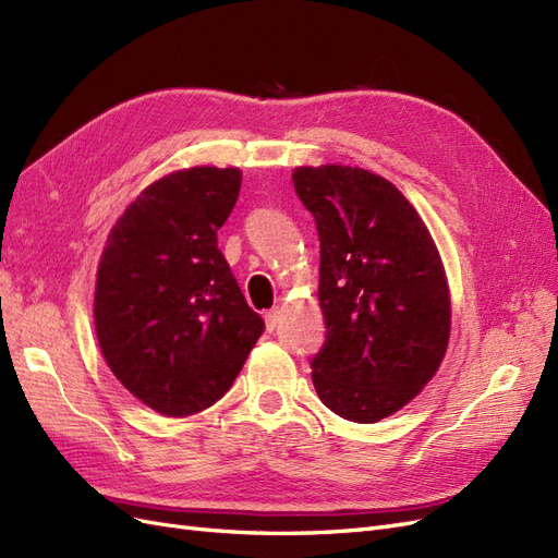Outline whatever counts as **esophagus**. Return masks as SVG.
Wrapping results in <instances>:
<instances>
[{"label": "esophagus", "mask_w": 558, "mask_h": 558, "mask_svg": "<svg viewBox=\"0 0 558 558\" xmlns=\"http://www.w3.org/2000/svg\"><path fill=\"white\" fill-rule=\"evenodd\" d=\"M279 320H281V310H279V307L269 310V312L265 314V326H267L269 332H272V330L279 326Z\"/></svg>", "instance_id": "34e87169"}]
</instances>
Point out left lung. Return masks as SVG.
<instances>
[{"label": "left lung", "instance_id": "8db88e82", "mask_svg": "<svg viewBox=\"0 0 558 558\" xmlns=\"http://www.w3.org/2000/svg\"><path fill=\"white\" fill-rule=\"evenodd\" d=\"M295 193L320 240L326 342L312 359L320 402L356 424L404 408L440 367L447 277L426 223L391 181L361 167H298Z\"/></svg>", "mask_w": 558, "mask_h": 558}]
</instances>
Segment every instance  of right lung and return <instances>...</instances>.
I'll return each instance as SVG.
<instances>
[{
	"instance_id": "add662e5",
	"label": "right lung",
	"mask_w": 558,
	"mask_h": 558,
	"mask_svg": "<svg viewBox=\"0 0 558 558\" xmlns=\"http://www.w3.org/2000/svg\"><path fill=\"white\" fill-rule=\"evenodd\" d=\"M240 185L234 167L162 177L118 218L99 260V349L116 379L165 416L221 400L265 330L218 251Z\"/></svg>"
}]
</instances>
